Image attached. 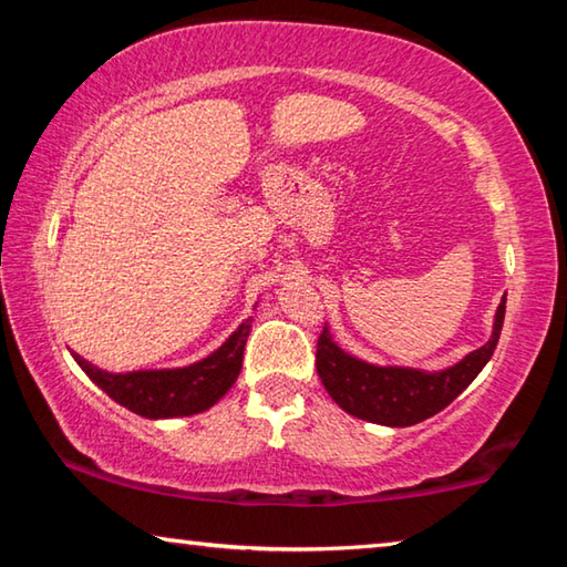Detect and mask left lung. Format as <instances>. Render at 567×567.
I'll use <instances>...</instances> for the list:
<instances>
[{"instance_id": "obj_1", "label": "left lung", "mask_w": 567, "mask_h": 567, "mask_svg": "<svg viewBox=\"0 0 567 567\" xmlns=\"http://www.w3.org/2000/svg\"><path fill=\"white\" fill-rule=\"evenodd\" d=\"M503 320L505 297L495 312L493 338L443 372L368 364L340 350L328 328H322L318 338L315 364L324 390L344 412L378 425L408 427L447 408L480 375L501 340Z\"/></svg>"}]
</instances>
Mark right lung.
I'll return each instance as SVG.
<instances>
[{
	"mask_svg": "<svg viewBox=\"0 0 567 567\" xmlns=\"http://www.w3.org/2000/svg\"><path fill=\"white\" fill-rule=\"evenodd\" d=\"M249 322L252 320L239 324L223 348L215 350L209 358L177 370H140L114 375V372L94 368L80 354H72L94 385H100L114 402L142 417L157 420L195 415V412L213 408L235 385L239 370H243L247 334L252 328Z\"/></svg>",
	"mask_w": 567,
	"mask_h": 567,
	"instance_id": "obj_1",
	"label": "right lung"
}]
</instances>
